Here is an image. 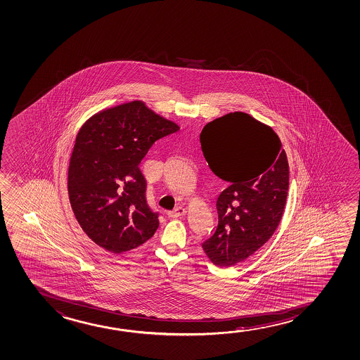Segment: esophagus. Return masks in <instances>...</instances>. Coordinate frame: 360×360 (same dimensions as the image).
Listing matches in <instances>:
<instances>
[{
    "label": "esophagus",
    "instance_id": "1",
    "mask_svg": "<svg viewBox=\"0 0 360 360\" xmlns=\"http://www.w3.org/2000/svg\"><path fill=\"white\" fill-rule=\"evenodd\" d=\"M167 215L170 216V217H174V219L181 217V216L186 215V209H184V207H176V209L170 211Z\"/></svg>",
    "mask_w": 360,
    "mask_h": 360
}]
</instances>
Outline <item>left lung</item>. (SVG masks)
<instances>
[{
	"instance_id": "left-lung-1",
	"label": "left lung",
	"mask_w": 360,
	"mask_h": 360,
	"mask_svg": "<svg viewBox=\"0 0 360 360\" xmlns=\"http://www.w3.org/2000/svg\"><path fill=\"white\" fill-rule=\"evenodd\" d=\"M200 143L210 169L230 183L216 201L217 229L202 248L214 264L231 267L252 256L277 230L290 165L274 130L243 112L206 124Z\"/></svg>"
}]
</instances>
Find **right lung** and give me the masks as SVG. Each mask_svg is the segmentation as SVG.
<instances>
[{
    "instance_id": "add662e5",
    "label": "right lung",
    "mask_w": 360,
    "mask_h": 360,
    "mask_svg": "<svg viewBox=\"0 0 360 360\" xmlns=\"http://www.w3.org/2000/svg\"><path fill=\"white\" fill-rule=\"evenodd\" d=\"M179 129L143 101L103 109L82 125L68 193L75 219L98 246L122 253L154 236L159 220L146 204L139 164L156 140Z\"/></svg>"
}]
</instances>
